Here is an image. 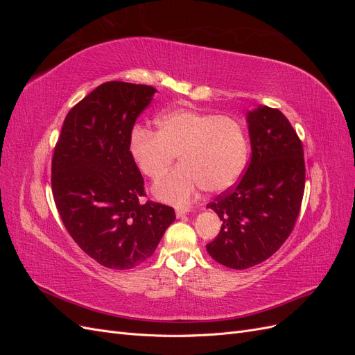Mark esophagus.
<instances>
[{
  "label": "esophagus",
  "mask_w": 355,
  "mask_h": 355,
  "mask_svg": "<svg viewBox=\"0 0 355 355\" xmlns=\"http://www.w3.org/2000/svg\"><path fill=\"white\" fill-rule=\"evenodd\" d=\"M189 210L188 209H176V216L178 218H184L185 214H188Z\"/></svg>",
  "instance_id": "1"
}]
</instances>
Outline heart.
<instances>
[{
  "label": "heart",
  "instance_id": "heart-1",
  "mask_svg": "<svg viewBox=\"0 0 355 355\" xmlns=\"http://www.w3.org/2000/svg\"><path fill=\"white\" fill-rule=\"evenodd\" d=\"M128 151L139 171L153 180L178 155L182 166L157 182L154 194L187 206L204 188L219 194L237 184L249 163L250 142L244 125L232 116L175 108L157 118V132L135 128Z\"/></svg>",
  "mask_w": 355,
  "mask_h": 355
}]
</instances>
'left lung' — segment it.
Wrapping results in <instances>:
<instances>
[{"label": "left lung", "instance_id": "obj_1", "mask_svg": "<svg viewBox=\"0 0 355 355\" xmlns=\"http://www.w3.org/2000/svg\"><path fill=\"white\" fill-rule=\"evenodd\" d=\"M252 158L239 184L207 204L222 228L207 244L214 261L247 270L271 257L293 231L305 189L304 148L284 114L259 106L247 114Z\"/></svg>", "mask_w": 355, "mask_h": 355}]
</instances>
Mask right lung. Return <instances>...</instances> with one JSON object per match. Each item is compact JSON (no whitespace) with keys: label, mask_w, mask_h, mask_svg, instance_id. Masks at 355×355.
I'll list each match as a JSON object with an SVG mask.
<instances>
[{"label":"right lung","mask_w":355,"mask_h":355,"mask_svg":"<svg viewBox=\"0 0 355 355\" xmlns=\"http://www.w3.org/2000/svg\"><path fill=\"white\" fill-rule=\"evenodd\" d=\"M151 85L108 81L68 112L51 159L56 209L73 241L98 263L132 270L151 257L173 207L145 197L128 142L151 103Z\"/></svg>","instance_id":"obj_1"}]
</instances>
